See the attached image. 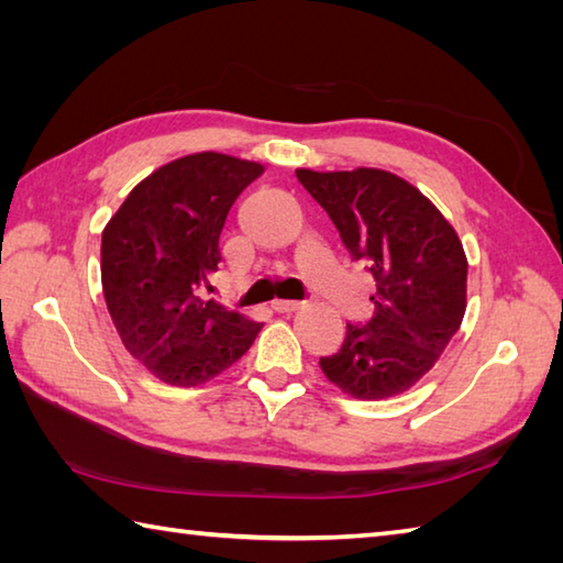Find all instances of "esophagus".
Masks as SVG:
<instances>
[{
    "instance_id": "obj_1",
    "label": "esophagus",
    "mask_w": 563,
    "mask_h": 563,
    "mask_svg": "<svg viewBox=\"0 0 563 563\" xmlns=\"http://www.w3.org/2000/svg\"><path fill=\"white\" fill-rule=\"evenodd\" d=\"M300 307H302V302H297V300H275L273 302V309H275V312H280V314L295 312V309H300Z\"/></svg>"
}]
</instances>
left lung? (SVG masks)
<instances>
[{
	"label": "left lung",
	"mask_w": 563,
	"mask_h": 563,
	"mask_svg": "<svg viewBox=\"0 0 563 563\" xmlns=\"http://www.w3.org/2000/svg\"><path fill=\"white\" fill-rule=\"evenodd\" d=\"M373 275L375 312L349 324L339 353L321 357L329 382L355 399H389L438 363L466 309V256L457 232L421 190L382 169H297Z\"/></svg>",
	"instance_id": "1"
}]
</instances>
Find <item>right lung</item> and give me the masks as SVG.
Wrapping results in <instances>:
<instances>
[{"mask_svg":"<svg viewBox=\"0 0 563 563\" xmlns=\"http://www.w3.org/2000/svg\"><path fill=\"white\" fill-rule=\"evenodd\" d=\"M256 162L200 152L137 184L101 234V283L128 353L174 387H196L242 357L261 331L206 300L222 261V230Z\"/></svg>","mask_w":563,"mask_h":563,"instance_id":"obj_1","label":"right lung"}]
</instances>
